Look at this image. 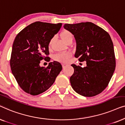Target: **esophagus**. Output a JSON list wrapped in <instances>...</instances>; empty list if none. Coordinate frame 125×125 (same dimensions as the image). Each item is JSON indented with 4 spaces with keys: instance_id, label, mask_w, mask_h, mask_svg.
<instances>
[{
    "instance_id": "34e87169",
    "label": "esophagus",
    "mask_w": 125,
    "mask_h": 125,
    "mask_svg": "<svg viewBox=\"0 0 125 125\" xmlns=\"http://www.w3.org/2000/svg\"><path fill=\"white\" fill-rule=\"evenodd\" d=\"M66 65V64H62V66L63 68H64Z\"/></svg>"
}]
</instances>
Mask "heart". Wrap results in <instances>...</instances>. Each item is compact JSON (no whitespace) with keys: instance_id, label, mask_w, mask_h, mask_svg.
Listing matches in <instances>:
<instances>
[{"instance_id":"1","label":"heart","mask_w":125,"mask_h":125,"mask_svg":"<svg viewBox=\"0 0 125 125\" xmlns=\"http://www.w3.org/2000/svg\"><path fill=\"white\" fill-rule=\"evenodd\" d=\"M60 36L62 40L66 43L68 41L73 40V35L71 32L68 30H64L61 32ZM52 42V40H51L50 43ZM71 56V53L69 52L60 53L55 54L53 56V60L56 61L60 62H66Z\"/></svg>"}]
</instances>
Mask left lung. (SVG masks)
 Wrapping results in <instances>:
<instances>
[{
    "instance_id": "left-lung-1",
    "label": "left lung",
    "mask_w": 125,
    "mask_h": 125,
    "mask_svg": "<svg viewBox=\"0 0 125 125\" xmlns=\"http://www.w3.org/2000/svg\"><path fill=\"white\" fill-rule=\"evenodd\" d=\"M64 28L74 36L76 42L75 57L85 61L82 68L72 64L74 73L70 77L75 92L85 97H93L106 88L115 68L113 44L109 34L91 22L65 24Z\"/></svg>"
}]
</instances>
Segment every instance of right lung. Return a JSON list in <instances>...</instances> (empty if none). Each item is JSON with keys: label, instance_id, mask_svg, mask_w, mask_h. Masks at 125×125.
<instances>
[{"label": "right lung", "instance_id": "right-lung-1", "mask_svg": "<svg viewBox=\"0 0 125 125\" xmlns=\"http://www.w3.org/2000/svg\"><path fill=\"white\" fill-rule=\"evenodd\" d=\"M61 26V23L36 21L24 28L15 37L10 66L17 83L26 93L36 95L46 91L62 70L57 61L49 62L46 68L40 66L42 59L49 61V57L46 56L49 54V42Z\"/></svg>", "mask_w": 125, "mask_h": 125}]
</instances>
